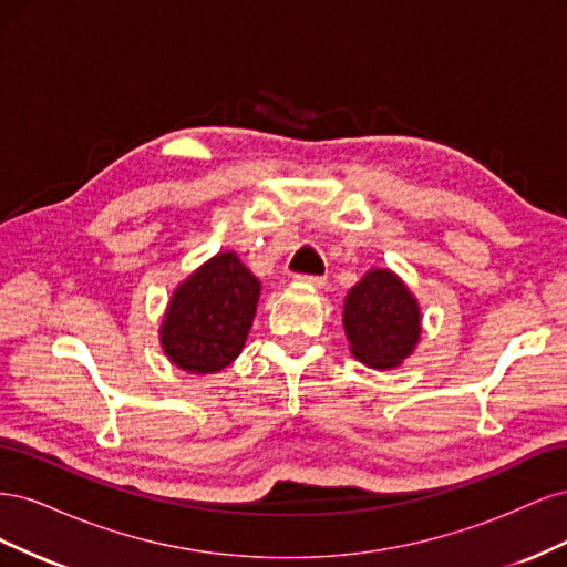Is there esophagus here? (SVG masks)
<instances>
[{
    "label": "esophagus",
    "mask_w": 567,
    "mask_h": 567,
    "mask_svg": "<svg viewBox=\"0 0 567 567\" xmlns=\"http://www.w3.org/2000/svg\"><path fill=\"white\" fill-rule=\"evenodd\" d=\"M296 284H302V286H310V288H321L326 284L323 277H312V274H296Z\"/></svg>",
    "instance_id": "1"
}]
</instances>
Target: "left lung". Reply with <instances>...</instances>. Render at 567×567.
Listing matches in <instances>:
<instances>
[{
    "label": "left lung",
    "mask_w": 567,
    "mask_h": 567,
    "mask_svg": "<svg viewBox=\"0 0 567 567\" xmlns=\"http://www.w3.org/2000/svg\"><path fill=\"white\" fill-rule=\"evenodd\" d=\"M342 326L354 359L385 371L400 367L414 352L421 336V310L398 274L371 269L350 288Z\"/></svg>",
    "instance_id": "1"
}]
</instances>
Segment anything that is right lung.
Segmentation results:
<instances>
[{
  "instance_id": "obj_1",
  "label": "right lung",
  "mask_w": 567,
  "mask_h": 567,
  "mask_svg": "<svg viewBox=\"0 0 567 567\" xmlns=\"http://www.w3.org/2000/svg\"><path fill=\"white\" fill-rule=\"evenodd\" d=\"M260 281L236 252H217L182 281L167 305L161 346L188 373H215L241 354Z\"/></svg>"
}]
</instances>
